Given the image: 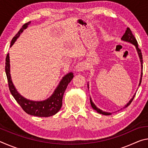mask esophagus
<instances>
[{"label":"esophagus","instance_id":"obj_1","mask_svg":"<svg viewBox=\"0 0 148 148\" xmlns=\"http://www.w3.org/2000/svg\"><path fill=\"white\" fill-rule=\"evenodd\" d=\"M86 69V65L84 62H79L77 64L76 66H75L74 71L76 72H80L84 71V70Z\"/></svg>","mask_w":148,"mask_h":148}]
</instances>
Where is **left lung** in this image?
Listing matches in <instances>:
<instances>
[{"instance_id": "1", "label": "left lung", "mask_w": 148, "mask_h": 148, "mask_svg": "<svg viewBox=\"0 0 148 148\" xmlns=\"http://www.w3.org/2000/svg\"><path fill=\"white\" fill-rule=\"evenodd\" d=\"M121 40H122L123 41H125V42H129V43H131L132 44H133L134 46H135V47H136V51H137V53L138 54V56H139V58H140V62H141V68H142V73H141V77H140V83H139V85L138 86H140V84H141V82H142V68H143V65H142V63H143V60H142V52H141V50H140L139 48H138V42L136 41V38H135V37L134 36V35L132 34V32L131 31V29H130L129 27L127 29L126 31H125V34H123V36H122L121 38ZM87 86H88V88H89V85L87 84ZM135 95H136V93H135L134 95V96L132 97V98L130 100L129 102H128V103L127 104V105H125V106L124 108H126L128 106H129L130 104L131 103L132 101H133V99L135 97ZM90 102H91V105L92 108H93L95 110H96V111L98 112V113L101 114H102V115H106V116H108V115H111L112 113H110V112H104L102 111V110H101V109H99L97 108L96 106H95V104L92 102V100H91V98L90 97Z\"/></svg>"}]
</instances>
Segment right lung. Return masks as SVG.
Wrapping results in <instances>:
<instances>
[{
  "instance_id": "obj_1",
  "label": "right lung",
  "mask_w": 148,
  "mask_h": 148,
  "mask_svg": "<svg viewBox=\"0 0 148 148\" xmlns=\"http://www.w3.org/2000/svg\"><path fill=\"white\" fill-rule=\"evenodd\" d=\"M31 21L25 23L19 32L15 35L11 41V46L14 44L19 35L23 32V30L27 28ZM6 66H5V71H6L7 79H8V87L11 94L14 98L16 99L17 103L22 108L27 114L31 116L38 117H49L57 114L61 108L62 97L64 92L66 90L67 86L71 82L74 77L72 72L67 74L62 77L61 81L60 82L59 86L55 90L53 93L51 97L45 101H34L28 100L23 97H22L16 89L15 88L13 83H12L10 76V57L9 53L7 54L6 58Z\"/></svg>"
}]
</instances>
